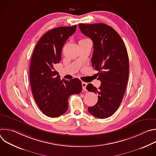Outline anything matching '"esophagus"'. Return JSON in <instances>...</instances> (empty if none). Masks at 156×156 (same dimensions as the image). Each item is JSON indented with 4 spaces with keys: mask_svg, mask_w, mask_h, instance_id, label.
Instances as JSON below:
<instances>
[{
    "mask_svg": "<svg viewBox=\"0 0 156 156\" xmlns=\"http://www.w3.org/2000/svg\"><path fill=\"white\" fill-rule=\"evenodd\" d=\"M82 84V87H83V90H84V91H86V87L87 86V83H85V82H82L81 83Z\"/></svg>",
    "mask_w": 156,
    "mask_h": 156,
    "instance_id": "1",
    "label": "esophagus"
}]
</instances>
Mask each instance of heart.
Returning <instances> with one entry per match:
<instances>
[{"instance_id": "b5f03b06", "label": "heart", "mask_w": 156, "mask_h": 156, "mask_svg": "<svg viewBox=\"0 0 156 156\" xmlns=\"http://www.w3.org/2000/svg\"><path fill=\"white\" fill-rule=\"evenodd\" d=\"M86 40H88V39H86V38H83V39H81L80 41H86Z\"/></svg>"}]
</instances>
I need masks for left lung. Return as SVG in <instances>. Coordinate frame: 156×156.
Returning <instances> with one entry per match:
<instances>
[{"label": "left lung", "mask_w": 156, "mask_h": 156, "mask_svg": "<svg viewBox=\"0 0 156 156\" xmlns=\"http://www.w3.org/2000/svg\"><path fill=\"white\" fill-rule=\"evenodd\" d=\"M85 36L93 42L92 66L98 72L101 82L97 89L91 83L86 90L98 94V101L87 110L99 119L113 115L119 107L125 94L129 74V61L125 44L118 33L104 23L79 24Z\"/></svg>", "instance_id": "obj_1"}]
</instances>
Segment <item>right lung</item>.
I'll use <instances>...</instances> for the list:
<instances>
[{
    "mask_svg": "<svg viewBox=\"0 0 156 156\" xmlns=\"http://www.w3.org/2000/svg\"><path fill=\"white\" fill-rule=\"evenodd\" d=\"M76 29V25H74L49 30L40 38L33 53L30 67L33 95L43 114L49 117L65 114L69 108L70 96L82 91L79 79L62 80L54 69L61 60L64 44Z\"/></svg>",
    "mask_w": 156,
    "mask_h": 156,
    "instance_id": "add662e5",
    "label": "right lung"
}]
</instances>
